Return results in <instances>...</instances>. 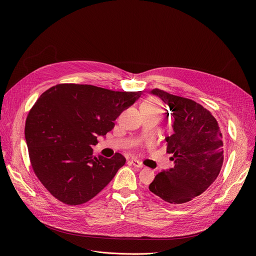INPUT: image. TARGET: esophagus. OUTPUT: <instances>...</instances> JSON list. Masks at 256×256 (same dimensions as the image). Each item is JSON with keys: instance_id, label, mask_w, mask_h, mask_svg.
<instances>
[{"instance_id": "34e87169", "label": "esophagus", "mask_w": 256, "mask_h": 256, "mask_svg": "<svg viewBox=\"0 0 256 256\" xmlns=\"http://www.w3.org/2000/svg\"><path fill=\"white\" fill-rule=\"evenodd\" d=\"M130 163L132 164L134 167H136V168H143V164H142L141 162H139V160H136V158L130 160Z\"/></svg>"}]
</instances>
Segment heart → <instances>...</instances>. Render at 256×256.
Segmentation results:
<instances>
[{
	"label": "heart",
	"mask_w": 256,
	"mask_h": 256,
	"mask_svg": "<svg viewBox=\"0 0 256 256\" xmlns=\"http://www.w3.org/2000/svg\"><path fill=\"white\" fill-rule=\"evenodd\" d=\"M141 111L143 114H156L160 116L163 113L162 102L154 96L146 98L141 104Z\"/></svg>",
	"instance_id": "b5f03b06"
}]
</instances>
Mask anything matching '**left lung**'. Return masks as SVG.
<instances>
[{"label":"left lung","instance_id":"left-lung-1","mask_svg":"<svg viewBox=\"0 0 256 256\" xmlns=\"http://www.w3.org/2000/svg\"><path fill=\"white\" fill-rule=\"evenodd\" d=\"M152 93L169 106L174 118V132L166 137L174 166L156 174L150 191L172 204L189 202L219 176L224 160L222 132L216 118L200 104L158 88Z\"/></svg>","mask_w":256,"mask_h":256}]
</instances>
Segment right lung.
I'll use <instances>...</instances> for the list:
<instances>
[{"label": "right lung", "instance_id": "right-lung-1", "mask_svg": "<svg viewBox=\"0 0 256 256\" xmlns=\"http://www.w3.org/2000/svg\"><path fill=\"white\" fill-rule=\"evenodd\" d=\"M141 91H113L92 85L58 84L44 91L26 119L31 166L46 189L61 202L78 206L109 184L126 158L93 156L91 145Z\"/></svg>", "mask_w": 256, "mask_h": 256}]
</instances>
